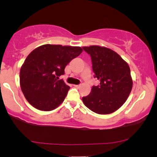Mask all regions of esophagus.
I'll list each match as a JSON object with an SVG mask.
<instances>
[{
  "mask_svg": "<svg viewBox=\"0 0 157 157\" xmlns=\"http://www.w3.org/2000/svg\"><path fill=\"white\" fill-rule=\"evenodd\" d=\"M75 87L76 88H80L81 87V84H78V85H74Z\"/></svg>",
  "mask_w": 157,
  "mask_h": 157,
  "instance_id": "34e87169",
  "label": "esophagus"
}]
</instances>
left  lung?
Segmentation results:
<instances>
[{
    "label": "left lung",
    "mask_w": 157,
    "mask_h": 157,
    "mask_svg": "<svg viewBox=\"0 0 157 157\" xmlns=\"http://www.w3.org/2000/svg\"><path fill=\"white\" fill-rule=\"evenodd\" d=\"M91 56L94 77L100 84L93 86L83 104L98 114H109L118 110L129 96L133 86L128 63L115 51L99 46H84Z\"/></svg>",
    "instance_id": "1"
}]
</instances>
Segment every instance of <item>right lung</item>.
Masks as SVG:
<instances>
[{
	"mask_svg": "<svg viewBox=\"0 0 157 157\" xmlns=\"http://www.w3.org/2000/svg\"><path fill=\"white\" fill-rule=\"evenodd\" d=\"M82 51L78 46L46 44L30 53L20 71L21 88L29 104L45 111L57 108L70 89L59 76Z\"/></svg>",
	"mask_w": 157,
	"mask_h": 157,
	"instance_id": "1",
	"label": "right lung"
}]
</instances>
